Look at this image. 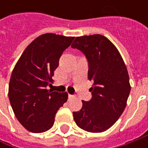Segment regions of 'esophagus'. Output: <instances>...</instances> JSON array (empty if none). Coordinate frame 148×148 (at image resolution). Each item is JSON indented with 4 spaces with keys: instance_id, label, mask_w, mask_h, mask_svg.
<instances>
[{
    "instance_id": "esophagus-1",
    "label": "esophagus",
    "mask_w": 148,
    "mask_h": 148,
    "mask_svg": "<svg viewBox=\"0 0 148 148\" xmlns=\"http://www.w3.org/2000/svg\"><path fill=\"white\" fill-rule=\"evenodd\" d=\"M74 96L72 95H70V94H68V99H71V98H73Z\"/></svg>"
}]
</instances>
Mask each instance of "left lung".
<instances>
[{"label": "left lung", "instance_id": "left-lung-1", "mask_svg": "<svg viewBox=\"0 0 148 148\" xmlns=\"http://www.w3.org/2000/svg\"><path fill=\"white\" fill-rule=\"evenodd\" d=\"M72 49L80 50L88 62V79L93 81L91 99L82 100V108L73 112L79 128L101 133L116 122L124 110L130 93L129 77L122 57L105 36L77 37Z\"/></svg>", "mask_w": 148, "mask_h": 148}]
</instances>
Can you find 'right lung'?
<instances>
[{
	"label": "right lung",
	"mask_w": 148,
	"mask_h": 148,
	"mask_svg": "<svg viewBox=\"0 0 148 148\" xmlns=\"http://www.w3.org/2000/svg\"><path fill=\"white\" fill-rule=\"evenodd\" d=\"M74 37L45 34L24 51L12 71L9 99L15 117L32 133H43L53 127L55 115L67 100V93L49 90L59 58Z\"/></svg>",
	"instance_id": "obj_1"
}]
</instances>
